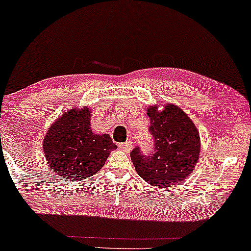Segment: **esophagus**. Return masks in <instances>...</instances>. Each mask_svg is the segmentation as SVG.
Segmentation results:
<instances>
[{
  "label": "esophagus",
  "mask_w": 251,
  "mask_h": 251,
  "mask_svg": "<svg viewBox=\"0 0 251 251\" xmlns=\"http://www.w3.org/2000/svg\"><path fill=\"white\" fill-rule=\"evenodd\" d=\"M120 149H121L122 151H125L126 153H129L130 151L132 150V143L130 142V140H128V142H126V143H122V144H120Z\"/></svg>",
  "instance_id": "34e87169"
}]
</instances>
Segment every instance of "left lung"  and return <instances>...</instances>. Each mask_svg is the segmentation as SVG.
<instances>
[{"label":"left lung","mask_w":251,"mask_h":251,"mask_svg":"<svg viewBox=\"0 0 251 251\" xmlns=\"http://www.w3.org/2000/svg\"><path fill=\"white\" fill-rule=\"evenodd\" d=\"M147 115L154 153L144 155L139 147H135L130 154L132 163L137 174L149 184L171 187L194 170L200 155V136L193 121L176 105L168 104L161 112L156 106H151Z\"/></svg>","instance_id":"obj_1"}]
</instances>
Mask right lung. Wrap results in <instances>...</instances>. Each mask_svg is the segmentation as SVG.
<instances>
[{
    "label": "right lung",
    "instance_id": "1",
    "mask_svg": "<svg viewBox=\"0 0 251 251\" xmlns=\"http://www.w3.org/2000/svg\"><path fill=\"white\" fill-rule=\"evenodd\" d=\"M90 119L88 107L65 112L43 139L50 169L66 180H82L97 174L116 149L107 133L92 132Z\"/></svg>",
    "mask_w": 251,
    "mask_h": 251
}]
</instances>
